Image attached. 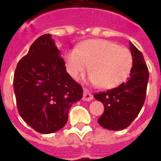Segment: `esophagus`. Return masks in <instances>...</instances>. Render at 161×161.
Here are the masks:
<instances>
[{
	"label": "esophagus",
	"instance_id": "1",
	"mask_svg": "<svg viewBox=\"0 0 161 161\" xmlns=\"http://www.w3.org/2000/svg\"><path fill=\"white\" fill-rule=\"evenodd\" d=\"M93 99V96L91 94L90 91H88L87 89H84V96H83V100L84 101L90 102Z\"/></svg>",
	"mask_w": 161,
	"mask_h": 161
}]
</instances>
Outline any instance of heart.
<instances>
[{
  "mask_svg": "<svg viewBox=\"0 0 161 161\" xmlns=\"http://www.w3.org/2000/svg\"><path fill=\"white\" fill-rule=\"evenodd\" d=\"M66 69L71 77L79 80L89 69L88 81L103 89H112L122 84L133 66L130 51L106 40H90L69 50L65 54Z\"/></svg>",
  "mask_w": 161,
  "mask_h": 161,
  "instance_id": "b5f03b06",
  "label": "heart"
}]
</instances>
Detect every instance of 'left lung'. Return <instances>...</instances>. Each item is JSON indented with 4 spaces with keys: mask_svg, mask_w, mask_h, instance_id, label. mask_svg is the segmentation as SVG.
Returning <instances> with one entry per match:
<instances>
[{
    "mask_svg": "<svg viewBox=\"0 0 161 161\" xmlns=\"http://www.w3.org/2000/svg\"><path fill=\"white\" fill-rule=\"evenodd\" d=\"M133 56V66L126 83L112 90L94 95L103 103L104 111L97 122L108 130L128 128L144 104L148 83V69L142 53L129 41Z\"/></svg>",
    "mask_w": 161,
    "mask_h": 161,
    "instance_id": "obj_1",
    "label": "left lung"
}]
</instances>
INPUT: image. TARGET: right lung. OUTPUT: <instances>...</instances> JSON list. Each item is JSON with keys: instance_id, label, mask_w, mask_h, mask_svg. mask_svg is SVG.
<instances>
[{"instance_id": "1", "label": "right lung", "mask_w": 161, "mask_h": 161, "mask_svg": "<svg viewBox=\"0 0 161 161\" xmlns=\"http://www.w3.org/2000/svg\"><path fill=\"white\" fill-rule=\"evenodd\" d=\"M14 90L20 116L40 134L63 128L71 105L83 97V88L66 71L49 33L39 37L19 61Z\"/></svg>"}]
</instances>
